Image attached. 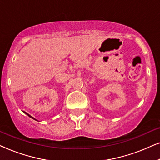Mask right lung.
I'll return each instance as SVG.
<instances>
[{"label":"right lung","instance_id":"1","mask_svg":"<svg viewBox=\"0 0 160 160\" xmlns=\"http://www.w3.org/2000/svg\"><path fill=\"white\" fill-rule=\"evenodd\" d=\"M26 113V114H27V115L28 116V117H30V118H32V119H35V120H36V119H34V118H33V117H31V116H30V114H28V113Z\"/></svg>","mask_w":160,"mask_h":160}]
</instances>
